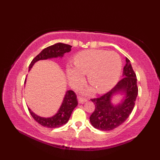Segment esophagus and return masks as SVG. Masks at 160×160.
<instances>
[{
  "mask_svg": "<svg viewBox=\"0 0 160 160\" xmlns=\"http://www.w3.org/2000/svg\"><path fill=\"white\" fill-rule=\"evenodd\" d=\"M87 100L86 99V98H82V97H80L79 99H78V102H79V103H80V104L84 103Z\"/></svg>",
  "mask_w": 160,
  "mask_h": 160,
  "instance_id": "obj_1",
  "label": "esophagus"
}]
</instances>
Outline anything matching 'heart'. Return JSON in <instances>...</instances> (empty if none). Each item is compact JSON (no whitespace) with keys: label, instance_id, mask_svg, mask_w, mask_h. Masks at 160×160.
Instances as JSON below:
<instances>
[{"label":"heart","instance_id":"b5f03b06","mask_svg":"<svg viewBox=\"0 0 160 160\" xmlns=\"http://www.w3.org/2000/svg\"><path fill=\"white\" fill-rule=\"evenodd\" d=\"M75 65L69 64L67 67L70 83L74 87L81 85L84 81V74L88 73L89 82L100 93L114 87L122 69L120 56L105 50L83 51L75 58Z\"/></svg>","mask_w":160,"mask_h":160}]
</instances>
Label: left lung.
<instances>
[{"label":"left lung","instance_id":"1","mask_svg":"<svg viewBox=\"0 0 160 160\" xmlns=\"http://www.w3.org/2000/svg\"><path fill=\"white\" fill-rule=\"evenodd\" d=\"M122 74L123 78L111 91L91 99L95 104V110L89 119L94 128L104 131L113 130L124 123L133 109L138 88L136 74L127 58ZM118 93H122L125 97L120 103L115 105L112 104L111 98Z\"/></svg>","mask_w":160,"mask_h":160}]
</instances>
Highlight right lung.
<instances>
[{
  "label": "right lung",
  "instance_id": "1",
  "mask_svg": "<svg viewBox=\"0 0 160 160\" xmlns=\"http://www.w3.org/2000/svg\"><path fill=\"white\" fill-rule=\"evenodd\" d=\"M71 47L72 46L60 42L47 47L32 60L29 66V70L31 69L34 63L38 60H47L52 58L62 57L64 53L70 52ZM26 79L27 78H25V84L26 82ZM77 105L78 100L76 94L74 93V91L69 90L66 92L62 103L61 104L58 111L52 117L42 118L35 114L29 108H28V110L33 118L38 124L47 128H55L62 127L69 121L72 111L76 107Z\"/></svg>",
  "mask_w": 160,
  "mask_h": 160
}]
</instances>
